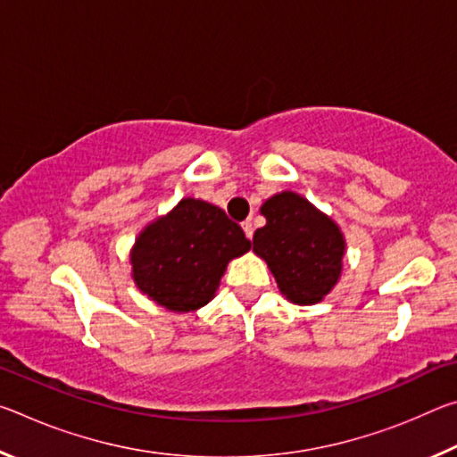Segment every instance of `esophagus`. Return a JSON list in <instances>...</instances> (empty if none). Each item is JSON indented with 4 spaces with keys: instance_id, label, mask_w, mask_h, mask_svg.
<instances>
[{
    "instance_id": "esophagus-1",
    "label": "esophagus",
    "mask_w": 457,
    "mask_h": 457,
    "mask_svg": "<svg viewBox=\"0 0 457 457\" xmlns=\"http://www.w3.org/2000/svg\"><path fill=\"white\" fill-rule=\"evenodd\" d=\"M242 229H244L245 237H250V239H252V236H253V226H252V221H250V220H245V221L242 223Z\"/></svg>"
}]
</instances>
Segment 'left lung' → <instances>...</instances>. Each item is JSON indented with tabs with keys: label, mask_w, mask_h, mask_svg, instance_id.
Returning <instances> with one entry per match:
<instances>
[{
	"label": "left lung",
	"mask_w": 457,
	"mask_h": 457,
	"mask_svg": "<svg viewBox=\"0 0 457 457\" xmlns=\"http://www.w3.org/2000/svg\"><path fill=\"white\" fill-rule=\"evenodd\" d=\"M266 226L253 234V252L294 304H319L343 274L346 242L338 223L306 197L280 191L260 207Z\"/></svg>",
	"instance_id": "obj_1"
}]
</instances>
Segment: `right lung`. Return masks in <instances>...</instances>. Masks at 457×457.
Instances as JSON below:
<instances>
[{
    "label": "right lung",
    "mask_w": 457,
    "mask_h": 457,
    "mask_svg": "<svg viewBox=\"0 0 457 457\" xmlns=\"http://www.w3.org/2000/svg\"><path fill=\"white\" fill-rule=\"evenodd\" d=\"M250 247L242 228L218 205L183 197L137 236L130 247V278L165 311L193 312L210 303L229 262Z\"/></svg>",
    "instance_id": "obj_1"
}]
</instances>
